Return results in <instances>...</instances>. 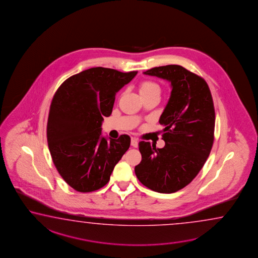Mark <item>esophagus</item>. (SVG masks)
I'll return each instance as SVG.
<instances>
[{"label": "esophagus", "instance_id": "1", "mask_svg": "<svg viewBox=\"0 0 258 258\" xmlns=\"http://www.w3.org/2000/svg\"><path fill=\"white\" fill-rule=\"evenodd\" d=\"M139 145V142H138L137 139L135 138H132V147L137 148Z\"/></svg>", "mask_w": 258, "mask_h": 258}]
</instances>
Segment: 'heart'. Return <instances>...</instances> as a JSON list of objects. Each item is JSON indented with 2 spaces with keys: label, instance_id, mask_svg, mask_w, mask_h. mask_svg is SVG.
<instances>
[{
  "label": "heart",
  "instance_id": "1",
  "mask_svg": "<svg viewBox=\"0 0 258 258\" xmlns=\"http://www.w3.org/2000/svg\"><path fill=\"white\" fill-rule=\"evenodd\" d=\"M160 90V85L152 80H144L139 84V92L142 97L148 95H159Z\"/></svg>",
  "mask_w": 258,
  "mask_h": 258
}]
</instances>
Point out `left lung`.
<instances>
[{"instance_id":"8db88e82","label":"left lung","mask_w":258,"mask_h":258,"mask_svg":"<svg viewBox=\"0 0 258 258\" xmlns=\"http://www.w3.org/2000/svg\"><path fill=\"white\" fill-rule=\"evenodd\" d=\"M146 75L171 83L172 92L159 123L164 147L139 142L142 162L135 174L142 184L159 193L184 188L200 173L214 141L215 110L205 80L180 65L148 70Z\"/></svg>"}]
</instances>
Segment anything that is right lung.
Masks as SVG:
<instances>
[{
    "mask_svg": "<svg viewBox=\"0 0 258 258\" xmlns=\"http://www.w3.org/2000/svg\"><path fill=\"white\" fill-rule=\"evenodd\" d=\"M138 72L95 67L71 76L53 96L47 118L48 149L58 174L78 192L100 189L131 145L121 135L102 137L104 116L112 113L116 94Z\"/></svg>",
    "mask_w": 258,
    "mask_h": 258,
    "instance_id": "right-lung-1",
    "label": "right lung"
}]
</instances>
